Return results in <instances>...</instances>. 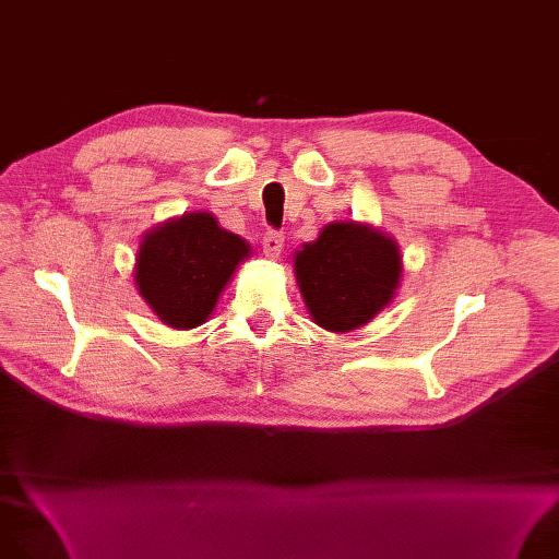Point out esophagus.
Here are the masks:
<instances>
[{"label":"esophagus","mask_w":559,"mask_h":559,"mask_svg":"<svg viewBox=\"0 0 559 559\" xmlns=\"http://www.w3.org/2000/svg\"><path fill=\"white\" fill-rule=\"evenodd\" d=\"M285 247V238L278 230H267L262 238V253L270 260H276Z\"/></svg>","instance_id":"34e87169"}]
</instances>
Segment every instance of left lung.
<instances>
[{
	"mask_svg": "<svg viewBox=\"0 0 559 559\" xmlns=\"http://www.w3.org/2000/svg\"><path fill=\"white\" fill-rule=\"evenodd\" d=\"M308 314L331 333L356 331L396 297L403 255L390 233L365 222H331L292 258Z\"/></svg>",
	"mask_w": 559,
	"mask_h": 559,
	"instance_id": "obj_1",
	"label": "left lung"
}]
</instances>
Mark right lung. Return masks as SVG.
Returning a JSON list of instances; mask_svg holds the SVG:
<instances>
[{
	"label": "right lung",
	"instance_id": "1",
	"mask_svg": "<svg viewBox=\"0 0 559 559\" xmlns=\"http://www.w3.org/2000/svg\"><path fill=\"white\" fill-rule=\"evenodd\" d=\"M251 245L203 211L171 217L140 240L133 283L165 326L188 331L209 321Z\"/></svg>",
	"mask_w": 559,
	"mask_h": 559
}]
</instances>
